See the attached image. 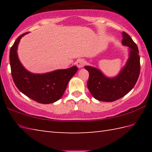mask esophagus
Listing matches in <instances>:
<instances>
[{"mask_svg": "<svg viewBox=\"0 0 152 152\" xmlns=\"http://www.w3.org/2000/svg\"><path fill=\"white\" fill-rule=\"evenodd\" d=\"M85 64H86V61L84 59H80V60H78L76 61V66H78V68H82V67L85 65Z\"/></svg>", "mask_w": 152, "mask_h": 152, "instance_id": "1", "label": "esophagus"}]
</instances>
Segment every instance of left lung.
<instances>
[{
    "label": "left lung",
    "mask_w": 152,
    "mask_h": 152,
    "mask_svg": "<svg viewBox=\"0 0 152 152\" xmlns=\"http://www.w3.org/2000/svg\"><path fill=\"white\" fill-rule=\"evenodd\" d=\"M122 44L129 48V58L125 67L114 78H107L101 70L91 66L84 68L89 72L87 86L94 99L113 102L121 99L135 85L140 73V57L137 45L127 33L123 32Z\"/></svg>",
    "instance_id": "obj_1"
}]
</instances>
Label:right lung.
I'll return each instance as SVG.
<instances>
[{"label":"right lung","mask_w":152,"mask_h":152,"mask_svg":"<svg viewBox=\"0 0 152 152\" xmlns=\"http://www.w3.org/2000/svg\"><path fill=\"white\" fill-rule=\"evenodd\" d=\"M25 33L18 37L10 50V65L15 84L19 91L33 101L50 104L58 101L63 96L70 80L78 70L76 66L64 70L37 74L27 71L17 56V47Z\"/></svg>","instance_id":"add662e5"}]
</instances>
